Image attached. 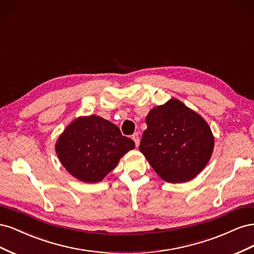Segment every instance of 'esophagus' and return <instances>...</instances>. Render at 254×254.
<instances>
[{
	"label": "esophagus",
	"instance_id": "esophagus-1",
	"mask_svg": "<svg viewBox=\"0 0 254 254\" xmlns=\"http://www.w3.org/2000/svg\"><path fill=\"white\" fill-rule=\"evenodd\" d=\"M132 140L134 141V143H135V146L137 147V146L140 145V136H139V133H133L132 134Z\"/></svg>",
	"mask_w": 254,
	"mask_h": 254
}]
</instances>
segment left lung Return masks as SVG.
Wrapping results in <instances>:
<instances>
[{"label": "left lung", "instance_id": "obj_1", "mask_svg": "<svg viewBox=\"0 0 254 254\" xmlns=\"http://www.w3.org/2000/svg\"><path fill=\"white\" fill-rule=\"evenodd\" d=\"M140 151L163 180L188 182L202 172L214 149L205 120L177 98L152 108L146 117Z\"/></svg>", "mask_w": 254, "mask_h": 254}]
</instances>
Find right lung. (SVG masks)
I'll list each match as a JSON object with an SVG mask.
<instances>
[{"label":"right lung","instance_id":"add662e5","mask_svg":"<svg viewBox=\"0 0 254 254\" xmlns=\"http://www.w3.org/2000/svg\"><path fill=\"white\" fill-rule=\"evenodd\" d=\"M134 147V142L122 135L117 125L96 114L75 119L55 144L66 172L87 183L102 181Z\"/></svg>","mask_w":254,"mask_h":254}]
</instances>
